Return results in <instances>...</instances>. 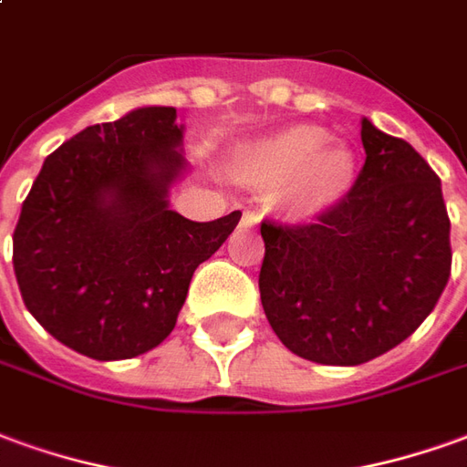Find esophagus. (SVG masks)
Segmentation results:
<instances>
[{"label": "esophagus", "instance_id": "1", "mask_svg": "<svg viewBox=\"0 0 467 467\" xmlns=\"http://www.w3.org/2000/svg\"><path fill=\"white\" fill-rule=\"evenodd\" d=\"M257 223H260V214H257V212H250V210L243 212V224H244V227H255Z\"/></svg>", "mask_w": 467, "mask_h": 467}]
</instances>
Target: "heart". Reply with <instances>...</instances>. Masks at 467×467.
<instances>
[{
  "mask_svg": "<svg viewBox=\"0 0 467 467\" xmlns=\"http://www.w3.org/2000/svg\"><path fill=\"white\" fill-rule=\"evenodd\" d=\"M230 171L247 187H280L293 217H318L348 194L357 159L348 146L328 141L324 129L296 123L240 143Z\"/></svg>",
  "mask_w": 467,
  "mask_h": 467,
  "instance_id": "heart-1",
  "label": "heart"
}]
</instances>
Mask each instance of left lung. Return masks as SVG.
<instances>
[{
	"mask_svg": "<svg viewBox=\"0 0 467 467\" xmlns=\"http://www.w3.org/2000/svg\"><path fill=\"white\" fill-rule=\"evenodd\" d=\"M367 161L347 200L313 224L263 223L260 301L293 354L357 367L425 321L450 278L438 174L402 139L361 119Z\"/></svg>",
	"mask_w": 467,
	"mask_h": 467,
	"instance_id": "left-lung-1",
	"label": "left lung"
}]
</instances>
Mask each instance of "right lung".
<instances>
[{"label":"right lung","instance_id":"1","mask_svg":"<svg viewBox=\"0 0 467 467\" xmlns=\"http://www.w3.org/2000/svg\"><path fill=\"white\" fill-rule=\"evenodd\" d=\"M177 109L143 106L52 151L12 237L19 293L60 344L98 361L133 358L174 331L194 270L243 212L192 223L169 207L187 174Z\"/></svg>","mask_w":467,"mask_h":467}]
</instances>
